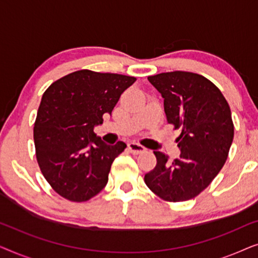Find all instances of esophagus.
Masks as SVG:
<instances>
[{"mask_svg": "<svg viewBox=\"0 0 258 258\" xmlns=\"http://www.w3.org/2000/svg\"><path fill=\"white\" fill-rule=\"evenodd\" d=\"M128 149L130 153H133V154H141V153H144V151H146V148H144L143 146H141L140 143H135V142L129 143Z\"/></svg>", "mask_w": 258, "mask_h": 258, "instance_id": "esophagus-1", "label": "esophagus"}]
</instances>
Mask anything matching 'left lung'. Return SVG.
I'll return each instance as SVG.
<instances>
[{
	"mask_svg": "<svg viewBox=\"0 0 258 258\" xmlns=\"http://www.w3.org/2000/svg\"><path fill=\"white\" fill-rule=\"evenodd\" d=\"M164 98L169 124L181 130L176 139L181 155L154 151L157 163L144 176L151 191L167 202H183L200 195L227 161L234 139V123L227 100L215 84L189 72L148 77Z\"/></svg>",
	"mask_w": 258,
	"mask_h": 258,
	"instance_id": "left-lung-1",
	"label": "left lung"
}]
</instances>
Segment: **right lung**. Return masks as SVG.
Instances as JSON below:
<instances>
[{
    "mask_svg": "<svg viewBox=\"0 0 258 258\" xmlns=\"http://www.w3.org/2000/svg\"><path fill=\"white\" fill-rule=\"evenodd\" d=\"M136 77L77 70L51 83L34 126L36 160L44 178L63 199L86 202L107 185L111 164L126 148L107 146L94 133L111 114Z\"/></svg>",
    "mask_w": 258,
    "mask_h": 258,
    "instance_id": "obj_1",
    "label": "right lung"
}]
</instances>
